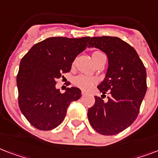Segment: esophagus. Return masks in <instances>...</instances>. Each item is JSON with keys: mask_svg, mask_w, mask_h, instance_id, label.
<instances>
[{"mask_svg": "<svg viewBox=\"0 0 158 158\" xmlns=\"http://www.w3.org/2000/svg\"><path fill=\"white\" fill-rule=\"evenodd\" d=\"M86 94H87V93L85 92V91H84V90H81V95H82V96H85V95H86Z\"/></svg>", "mask_w": 158, "mask_h": 158, "instance_id": "1", "label": "esophagus"}]
</instances>
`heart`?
<instances>
[{
    "label": "heart",
    "instance_id": "obj_1",
    "mask_svg": "<svg viewBox=\"0 0 158 158\" xmlns=\"http://www.w3.org/2000/svg\"><path fill=\"white\" fill-rule=\"evenodd\" d=\"M101 55H104L103 53H101L100 52H94L92 53V58L93 60L96 59V57ZM73 84L77 86V87L82 89V90H89L92 87L93 85L96 82V79L93 77H90V76L86 75H78L77 77L73 78Z\"/></svg>",
    "mask_w": 158,
    "mask_h": 158
}]
</instances>
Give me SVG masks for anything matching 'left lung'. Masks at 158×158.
Instances as JSON below:
<instances>
[{
  "instance_id": "left-lung-1",
  "label": "left lung",
  "mask_w": 158,
  "mask_h": 158,
  "mask_svg": "<svg viewBox=\"0 0 158 158\" xmlns=\"http://www.w3.org/2000/svg\"><path fill=\"white\" fill-rule=\"evenodd\" d=\"M87 48H96L108 57L106 77L97 88L108 101L95 96L88 110V119L96 132L103 135L120 133L136 119L147 91V73L136 50L117 37L89 38Z\"/></svg>"
}]
</instances>
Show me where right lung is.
<instances>
[{
    "label": "right lung",
    "mask_w": 158,
    "mask_h": 158,
    "mask_svg": "<svg viewBox=\"0 0 158 158\" xmlns=\"http://www.w3.org/2000/svg\"><path fill=\"white\" fill-rule=\"evenodd\" d=\"M90 37H51L33 46L22 57L16 82L19 106L35 128L51 130L65 118L71 102L81 96L77 87L62 94L56 80L70 72L76 57L86 48Z\"/></svg>",
    "instance_id": "1"
}]
</instances>
